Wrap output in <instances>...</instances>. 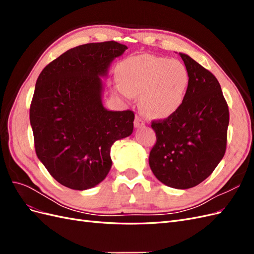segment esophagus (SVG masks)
Returning a JSON list of instances; mask_svg holds the SVG:
<instances>
[{
	"label": "esophagus",
	"instance_id": "34e87169",
	"mask_svg": "<svg viewBox=\"0 0 254 254\" xmlns=\"http://www.w3.org/2000/svg\"><path fill=\"white\" fill-rule=\"evenodd\" d=\"M133 124H134V127L137 128V127L144 126L145 125V122H144V120L141 117H139V115H135V119H134Z\"/></svg>",
	"mask_w": 254,
	"mask_h": 254
}]
</instances>
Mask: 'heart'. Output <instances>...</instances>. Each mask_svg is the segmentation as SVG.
I'll return each instance as SVG.
<instances>
[{"instance_id":"heart-1","label":"heart","mask_w":254,"mask_h":254,"mask_svg":"<svg viewBox=\"0 0 254 254\" xmlns=\"http://www.w3.org/2000/svg\"><path fill=\"white\" fill-rule=\"evenodd\" d=\"M123 96H140L141 109L151 118L162 119L180 108L190 84V75L181 61L152 55L128 57L117 67Z\"/></svg>"}]
</instances>
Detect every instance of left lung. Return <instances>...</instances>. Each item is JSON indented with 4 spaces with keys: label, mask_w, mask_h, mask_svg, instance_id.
I'll use <instances>...</instances> for the list:
<instances>
[{
    "label": "left lung",
    "mask_w": 254,
    "mask_h": 254,
    "mask_svg": "<svg viewBox=\"0 0 254 254\" xmlns=\"http://www.w3.org/2000/svg\"><path fill=\"white\" fill-rule=\"evenodd\" d=\"M190 75L180 108L164 120H153L157 141L149 166L165 186L186 190L209 177L227 148L229 108L216 77L186 54H179Z\"/></svg>",
    "instance_id": "obj_1"
}]
</instances>
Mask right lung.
I'll return each instance as SVG.
<instances>
[{
  "mask_svg": "<svg viewBox=\"0 0 254 254\" xmlns=\"http://www.w3.org/2000/svg\"><path fill=\"white\" fill-rule=\"evenodd\" d=\"M126 50L115 41L78 45L37 79L29 108L37 157L68 189L102 182L112 165V144L132 133L133 111H108L102 104L101 76Z\"/></svg>",
  "mask_w": 254,
  "mask_h": 254,
  "instance_id": "1",
  "label": "right lung"
}]
</instances>
